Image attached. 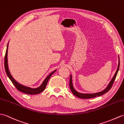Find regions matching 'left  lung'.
<instances>
[{"label":"left lung","mask_w":124,"mask_h":124,"mask_svg":"<svg viewBox=\"0 0 124 124\" xmlns=\"http://www.w3.org/2000/svg\"><path fill=\"white\" fill-rule=\"evenodd\" d=\"M118 68L117 70L116 71V73L114 74V76L113 77V78L111 80V81L109 83L108 85H107V87H106L104 90H102V91L99 92V93H80L79 92H78L76 91L74 88H73V83H72V76L71 74H70V83H69V85H70V88L71 90L72 91V93H73V94L76 96V97L79 98L81 99H89V98H94L96 97H98L100 96L101 95L106 93L110 90V88H111L112 85H113V83L114 82V81L115 79H116V77L117 76V74L118 72L119 69V65H120V61H119V57L118 56Z\"/></svg>","instance_id":"8db88e82"}]
</instances>
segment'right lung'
I'll return each instance as SVG.
<instances>
[{
    "mask_svg": "<svg viewBox=\"0 0 124 124\" xmlns=\"http://www.w3.org/2000/svg\"><path fill=\"white\" fill-rule=\"evenodd\" d=\"M9 43V42H8ZM8 43L7 46V50L6 51V54H5V71L6 72V74L7 76L9 78V79L10 80V81L12 82L13 83V85H15V87L17 88V90L19 91H21L23 93H25L26 94H37L39 93H41V92L44 90V89L46 88V86L47 85V83L48 82V80L50 79V77L56 71V70H54L46 78L45 80L43 81V83H42V85L39 86V87L36 88H32L31 87H27V86L24 85H23L20 84L19 83H18L17 81L14 79V78L11 76V74H10V72L9 70V68H8Z\"/></svg>",
    "mask_w": 124,
    "mask_h": 124,
    "instance_id": "add662e5",
    "label": "right lung"
}]
</instances>
